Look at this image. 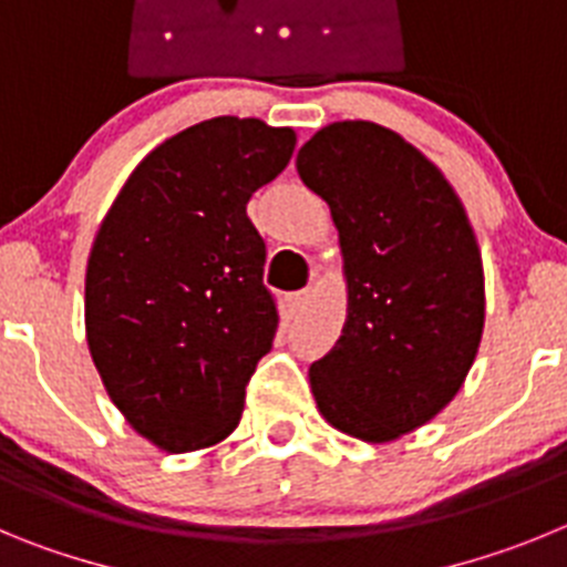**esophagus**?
<instances>
[{
    "label": "esophagus",
    "instance_id": "1",
    "mask_svg": "<svg viewBox=\"0 0 567 567\" xmlns=\"http://www.w3.org/2000/svg\"><path fill=\"white\" fill-rule=\"evenodd\" d=\"M308 296H310V290H293V293L285 296V302H288L290 313H302V308L308 305Z\"/></svg>",
    "mask_w": 567,
    "mask_h": 567
}]
</instances>
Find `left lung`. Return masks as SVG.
Masks as SVG:
<instances>
[{
    "instance_id": "left-lung-1",
    "label": "left lung",
    "mask_w": 567,
    "mask_h": 567,
    "mask_svg": "<svg viewBox=\"0 0 567 567\" xmlns=\"http://www.w3.org/2000/svg\"><path fill=\"white\" fill-rule=\"evenodd\" d=\"M330 206L347 321L310 390L328 423L367 443L417 430L455 398L483 336V259L466 208L398 132L339 121L296 155Z\"/></svg>"
}]
</instances>
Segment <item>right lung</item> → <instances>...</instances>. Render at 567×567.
I'll return each instance as SVG.
<instances>
[{"label": "right lung", "instance_id": "1", "mask_svg": "<svg viewBox=\"0 0 567 567\" xmlns=\"http://www.w3.org/2000/svg\"><path fill=\"white\" fill-rule=\"evenodd\" d=\"M293 146L259 118L188 126L137 163L95 234L86 344L112 404L166 452L231 435L271 350L279 313L246 206Z\"/></svg>", "mask_w": 567, "mask_h": 567}]
</instances>
